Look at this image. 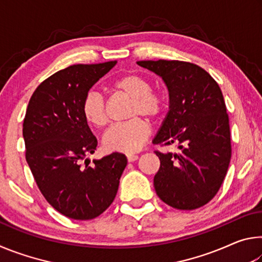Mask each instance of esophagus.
Segmentation results:
<instances>
[{
	"label": "esophagus",
	"instance_id": "1",
	"mask_svg": "<svg viewBox=\"0 0 262 262\" xmlns=\"http://www.w3.org/2000/svg\"><path fill=\"white\" fill-rule=\"evenodd\" d=\"M137 158H139V156H137V155H127V161L129 162V163L135 162Z\"/></svg>",
	"mask_w": 262,
	"mask_h": 262
}]
</instances>
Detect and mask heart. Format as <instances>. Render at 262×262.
<instances>
[{
	"instance_id": "b5f03b06",
	"label": "heart",
	"mask_w": 262,
	"mask_h": 262,
	"mask_svg": "<svg viewBox=\"0 0 262 262\" xmlns=\"http://www.w3.org/2000/svg\"><path fill=\"white\" fill-rule=\"evenodd\" d=\"M115 92L132 98L129 115L145 117L155 120L164 111L165 99L159 91L152 90L147 78L137 74H127L115 79L112 84ZM82 113L90 125L101 128L106 125V103L104 97L97 91H89L82 101ZM150 129L148 123L135 118L129 121L117 123L105 133L103 144L108 151L133 154L148 140Z\"/></svg>"
}]
</instances>
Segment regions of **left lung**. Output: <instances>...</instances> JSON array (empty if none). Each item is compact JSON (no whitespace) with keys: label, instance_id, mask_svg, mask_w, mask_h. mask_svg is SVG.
Returning <instances> with one entry per match:
<instances>
[{"label":"left lung","instance_id":"obj_1","mask_svg":"<svg viewBox=\"0 0 262 262\" xmlns=\"http://www.w3.org/2000/svg\"><path fill=\"white\" fill-rule=\"evenodd\" d=\"M158 75L170 106L154 144H179V154L155 151L159 199L180 210L205 206L219 192L231 159L229 115L219 84L199 66L184 61H137Z\"/></svg>","mask_w":262,"mask_h":262}]
</instances>
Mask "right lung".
Wrapping results in <instances>:
<instances>
[{
  "mask_svg": "<svg viewBox=\"0 0 262 262\" xmlns=\"http://www.w3.org/2000/svg\"><path fill=\"white\" fill-rule=\"evenodd\" d=\"M115 63L74 64L53 74L35 89L26 110V162L47 202L73 220L103 214L127 165L119 152L94 159L92 166L86 158L95 152L97 139L83 117L82 101Z\"/></svg>",
  "mask_w": 262,
  "mask_h": 262,
  "instance_id": "right-lung-1",
  "label": "right lung"
}]
</instances>
